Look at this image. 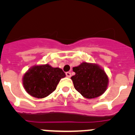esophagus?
I'll list each match as a JSON object with an SVG mask.
<instances>
[{"label": "esophagus", "mask_w": 135, "mask_h": 135, "mask_svg": "<svg viewBox=\"0 0 135 135\" xmlns=\"http://www.w3.org/2000/svg\"><path fill=\"white\" fill-rule=\"evenodd\" d=\"M65 74H66V76L68 77V78H70V77H71V72H70V71H68V72H66Z\"/></svg>", "instance_id": "1"}]
</instances>
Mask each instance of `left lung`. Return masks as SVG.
<instances>
[{
    "label": "left lung",
    "instance_id": "obj_1",
    "mask_svg": "<svg viewBox=\"0 0 135 135\" xmlns=\"http://www.w3.org/2000/svg\"><path fill=\"white\" fill-rule=\"evenodd\" d=\"M76 74L71 76L74 88L87 99L99 97L107 89L108 77L98 65L83 62L73 68Z\"/></svg>",
    "mask_w": 135,
    "mask_h": 135
}]
</instances>
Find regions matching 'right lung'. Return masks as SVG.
Returning a JSON list of instances; mask_svg holds the SVG:
<instances>
[{
  "instance_id": "obj_1",
  "label": "right lung",
  "mask_w": 135,
  "mask_h": 135,
  "mask_svg": "<svg viewBox=\"0 0 135 135\" xmlns=\"http://www.w3.org/2000/svg\"><path fill=\"white\" fill-rule=\"evenodd\" d=\"M65 73L59 68H53L49 64L36 65L23 76V84L27 93L36 98H44L56 89Z\"/></svg>"
}]
</instances>
